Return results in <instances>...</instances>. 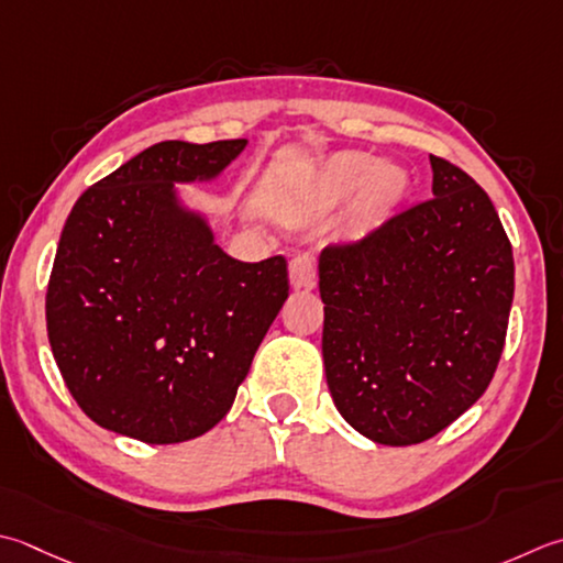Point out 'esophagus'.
Instances as JSON below:
<instances>
[{
    "label": "esophagus",
    "mask_w": 563,
    "mask_h": 563,
    "mask_svg": "<svg viewBox=\"0 0 563 563\" xmlns=\"http://www.w3.org/2000/svg\"><path fill=\"white\" fill-rule=\"evenodd\" d=\"M290 285L295 290H312L317 285V261L312 256H295L290 261Z\"/></svg>",
    "instance_id": "1"
}]
</instances>
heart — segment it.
<instances>
[{
    "label": "heart",
    "instance_id": "obj_1",
    "mask_svg": "<svg viewBox=\"0 0 563 563\" xmlns=\"http://www.w3.org/2000/svg\"><path fill=\"white\" fill-rule=\"evenodd\" d=\"M322 197L332 202L346 200L356 192L354 222L358 234L380 229L410 195V175L395 163H376L361 151H341L322 161L314 175Z\"/></svg>",
    "mask_w": 563,
    "mask_h": 563
}]
</instances>
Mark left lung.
<instances>
[{
  "mask_svg": "<svg viewBox=\"0 0 563 563\" xmlns=\"http://www.w3.org/2000/svg\"><path fill=\"white\" fill-rule=\"evenodd\" d=\"M432 200L319 256L322 358L341 417L385 446L432 439L493 380L515 292L490 197L444 158Z\"/></svg>",
  "mask_w": 563,
  "mask_h": 563,
  "instance_id": "1",
  "label": "left lung"
}]
</instances>
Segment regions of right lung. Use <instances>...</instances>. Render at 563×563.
<instances>
[{
  "label": "right lung",
  "instance_id": "obj_1",
  "mask_svg": "<svg viewBox=\"0 0 563 563\" xmlns=\"http://www.w3.org/2000/svg\"><path fill=\"white\" fill-rule=\"evenodd\" d=\"M246 143L161 141L82 192L63 227L48 341L75 402L109 432L146 444L209 432L288 300L285 258H231L175 187L217 180Z\"/></svg>",
  "mask_w": 563,
  "mask_h": 563
}]
</instances>
